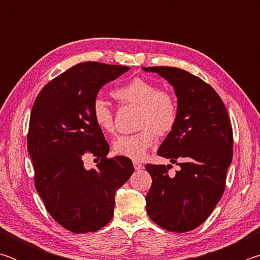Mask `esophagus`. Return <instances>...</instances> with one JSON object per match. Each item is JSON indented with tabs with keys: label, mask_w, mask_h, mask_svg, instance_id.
Here are the masks:
<instances>
[{
	"label": "esophagus",
	"mask_w": 260,
	"mask_h": 260,
	"mask_svg": "<svg viewBox=\"0 0 260 260\" xmlns=\"http://www.w3.org/2000/svg\"><path fill=\"white\" fill-rule=\"evenodd\" d=\"M133 165H134V169L138 170V171L141 170V169H142V167H143V165L141 164L140 161H133Z\"/></svg>",
	"instance_id": "34e87169"
}]
</instances>
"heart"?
<instances>
[{
  "label": "heart",
  "mask_w": 260,
  "mask_h": 260,
  "mask_svg": "<svg viewBox=\"0 0 260 260\" xmlns=\"http://www.w3.org/2000/svg\"><path fill=\"white\" fill-rule=\"evenodd\" d=\"M113 98L122 105L139 108L138 127L142 128L132 135H121L113 142V152L118 156L140 160L155 141V134L165 136L174 128L178 120V104L172 95L161 91L155 83L134 78L113 90ZM91 117L104 133L114 131L113 111L102 99L91 105Z\"/></svg>",
  "instance_id": "obj_1"
}]
</instances>
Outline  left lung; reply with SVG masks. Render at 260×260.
Segmentation results:
<instances>
[{"mask_svg":"<svg viewBox=\"0 0 260 260\" xmlns=\"http://www.w3.org/2000/svg\"><path fill=\"white\" fill-rule=\"evenodd\" d=\"M174 88L178 120L158 156L180 166L170 175L165 165L147 164L152 184L147 213L166 231L184 233L203 223L221 199L233 158V129L222 100L212 87L184 70L142 68Z\"/></svg>","mask_w":260,"mask_h":260,"instance_id":"8db88e82","label":"left lung"}]
</instances>
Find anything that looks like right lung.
<instances>
[{
	"label": "right lung",
	"mask_w": 260,
	"mask_h": 260,
	"mask_svg": "<svg viewBox=\"0 0 260 260\" xmlns=\"http://www.w3.org/2000/svg\"><path fill=\"white\" fill-rule=\"evenodd\" d=\"M129 68L85 61L43 87L29 118L27 150L34 184L60 226L77 234L96 232L112 219L114 195L134 172L127 157L108 158L110 147L91 117V105L105 83ZM100 162L87 170L83 157Z\"/></svg>",
	"instance_id": "obj_1"
}]
</instances>
